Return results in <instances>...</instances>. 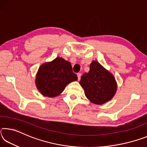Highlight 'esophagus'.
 <instances>
[{"instance_id":"obj_1","label":"esophagus","mask_w":147,"mask_h":147,"mask_svg":"<svg viewBox=\"0 0 147 147\" xmlns=\"http://www.w3.org/2000/svg\"><path fill=\"white\" fill-rule=\"evenodd\" d=\"M81 73H78L77 74V76H78V80H80V78H81Z\"/></svg>"}]
</instances>
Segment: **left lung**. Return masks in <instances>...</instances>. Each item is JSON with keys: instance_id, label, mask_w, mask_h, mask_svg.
I'll return each mask as SVG.
<instances>
[{"instance_id": "8db88e82", "label": "left lung", "mask_w": 147, "mask_h": 147, "mask_svg": "<svg viewBox=\"0 0 147 147\" xmlns=\"http://www.w3.org/2000/svg\"><path fill=\"white\" fill-rule=\"evenodd\" d=\"M89 68V73L81 76L80 84L91 102L102 105L113 98L117 89V84L113 74L98 61H92Z\"/></svg>"}]
</instances>
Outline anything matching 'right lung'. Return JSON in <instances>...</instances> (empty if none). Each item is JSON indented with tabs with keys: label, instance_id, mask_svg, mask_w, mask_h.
<instances>
[{
	"label": "right lung",
	"instance_id": "right-lung-1",
	"mask_svg": "<svg viewBox=\"0 0 147 147\" xmlns=\"http://www.w3.org/2000/svg\"><path fill=\"white\" fill-rule=\"evenodd\" d=\"M77 80L78 77L72 71L70 62L57 57L39 67L35 83L41 94L53 98L60 94L69 83Z\"/></svg>",
	"mask_w": 147,
	"mask_h": 147
}]
</instances>
